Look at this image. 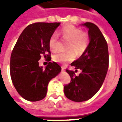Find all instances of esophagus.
I'll return each instance as SVG.
<instances>
[{"instance_id": "obj_1", "label": "esophagus", "mask_w": 122, "mask_h": 122, "mask_svg": "<svg viewBox=\"0 0 122 122\" xmlns=\"http://www.w3.org/2000/svg\"><path fill=\"white\" fill-rule=\"evenodd\" d=\"M65 66H61V70H62V71H65Z\"/></svg>"}]
</instances>
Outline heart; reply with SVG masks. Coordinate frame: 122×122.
I'll use <instances>...</instances> for the list:
<instances>
[{
  "instance_id": "b5f03b06",
  "label": "heart",
  "mask_w": 122,
  "mask_h": 122,
  "mask_svg": "<svg viewBox=\"0 0 122 122\" xmlns=\"http://www.w3.org/2000/svg\"><path fill=\"white\" fill-rule=\"evenodd\" d=\"M60 33L63 39L69 40L66 45L68 51L57 53L53 56V60L57 63H66L75 58V53L81 55L87 49L90 43V38L87 32L82 31L81 29L74 25H67L61 29ZM49 47L51 51L57 52L60 46L58 35L53 33L49 40Z\"/></svg>"
}]
</instances>
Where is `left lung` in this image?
I'll return each instance as SVG.
<instances>
[{
	"mask_svg": "<svg viewBox=\"0 0 122 122\" xmlns=\"http://www.w3.org/2000/svg\"><path fill=\"white\" fill-rule=\"evenodd\" d=\"M83 25L89 29L90 42L82 56L71 64L76 71L66 69L71 80L64 86L65 96L75 102L87 101L97 93L105 80L109 64L108 44L102 32L94 23L86 22ZM78 69L82 72L76 76L75 72Z\"/></svg>",
	"mask_w": 122,
	"mask_h": 122,
	"instance_id": "8db88e82",
	"label": "left lung"
}]
</instances>
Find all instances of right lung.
<instances>
[{"mask_svg":"<svg viewBox=\"0 0 122 122\" xmlns=\"http://www.w3.org/2000/svg\"><path fill=\"white\" fill-rule=\"evenodd\" d=\"M60 23H35L23 30L12 50L10 71L17 93L29 101H38L46 95L51 80L60 72L61 67L49 62L45 69L38 61L44 56L51 60L49 40Z\"/></svg>","mask_w":122,"mask_h":122,"instance_id":"obj_1","label":"right lung"}]
</instances>
